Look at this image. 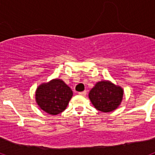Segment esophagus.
<instances>
[{
  "label": "esophagus",
  "mask_w": 155,
  "mask_h": 155,
  "mask_svg": "<svg viewBox=\"0 0 155 155\" xmlns=\"http://www.w3.org/2000/svg\"><path fill=\"white\" fill-rule=\"evenodd\" d=\"M86 94H87V91H81V92H79L78 93L79 95H81V96H85Z\"/></svg>",
  "instance_id": "esophagus-1"
}]
</instances>
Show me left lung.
<instances>
[{
    "label": "left lung",
    "instance_id": "1",
    "mask_svg": "<svg viewBox=\"0 0 155 155\" xmlns=\"http://www.w3.org/2000/svg\"><path fill=\"white\" fill-rule=\"evenodd\" d=\"M124 89L110 81H101L94 84L88 94L94 107L103 113L114 111L121 104Z\"/></svg>",
    "mask_w": 155,
    "mask_h": 155
}]
</instances>
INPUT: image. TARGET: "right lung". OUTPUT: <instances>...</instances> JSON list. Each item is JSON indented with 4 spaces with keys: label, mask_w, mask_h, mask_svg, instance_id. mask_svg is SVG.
<instances>
[{
    "label": "right lung",
    "mask_w": 155,
    "mask_h": 155,
    "mask_svg": "<svg viewBox=\"0 0 155 155\" xmlns=\"http://www.w3.org/2000/svg\"><path fill=\"white\" fill-rule=\"evenodd\" d=\"M72 96L71 87L59 78L42 83L35 90L37 105L50 115H57L65 110Z\"/></svg>",
    "instance_id": "obj_1"
}]
</instances>
